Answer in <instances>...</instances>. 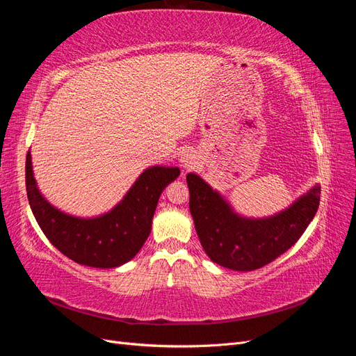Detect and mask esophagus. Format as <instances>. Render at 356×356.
<instances>
[{
  "label": "esophagus",
  "instance_id": "obj_1",
  "mask_svg": "<svg viewBox=\"0 0 356 356\" xmlns=\"http://www.w3.org/2000/svg\"><path fill=\"white\" fill-rule=\"evenodd\" d=\"M179 163L186 170H191V169H195L197 166V159H196L195 154L187 152V153H184V154L181 156Z\"/></svg>",
  "mask_w": 356,
  "mask_h": 356
}]
</instances>
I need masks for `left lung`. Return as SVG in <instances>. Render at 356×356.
Segmentation results:
<instances>
[{
  "mask_svg": "<svg viewBox=\"0 0 356 356\" xmlns=\"http://www.w3.org/2000/svg\"><path fill=\"white\" fill-rule=\"evenodd\" d=\"M190 212L204 252L213 263L239 272L260 268L288 251L314 220L321 187L315 186L291 207L267 218L236 213L217 190L188 174Z\"/></svg>",
  "mask_w": 356,
  "mask_h": 356,
  "instance_id": "left-lung-1",
  "label": "left lung"
}]
</instances>
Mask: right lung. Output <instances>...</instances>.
<instances>
[{
    "instance_id": "1",
    "label": "right lung",
    "mask_w": 356,
    "mask_h": 356,
    "mask_svg": "<svg viewBox=\"0 0 356 356\" xmlns=\"http://www.w3.org/2000/svg\"><path fill=\"white\" fill-rule=\"evenodd\" d=\"M25 172L31 209L46 238L72 261L98 268L118 267L139 252L152 232L161 191L179 175L178 168H148L110 212L80 218L59 211L41 195L32 172L31 153L26 156Z\"/></svg>"
}]
</instances>
